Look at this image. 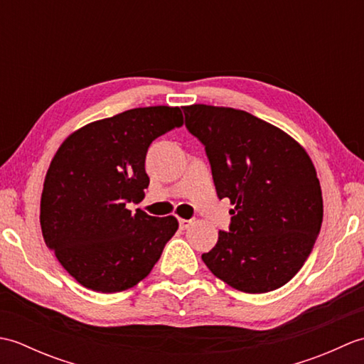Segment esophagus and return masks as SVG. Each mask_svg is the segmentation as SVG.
<instances>
[{"label":"esophagus","mask_w":364,"mask_h":364,"mask_svg":"<svg viewBox=\"0 0 364 364\" xmlns=\"http://www.w3.org/2000/svg\"><path fill=\"white\" fill-rule=\"evenodd\" d=\"M178 223H180V228L181 230H188L189 225L192 223V220H188V219H180L178 220Z\"/></svg>","instance_id":"obj_1"}]
</instances>
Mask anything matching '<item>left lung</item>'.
<instances>
[{
	"label": "left lung",
	"mask_w": 364,
	"mask_h": 364,
	"mask_svg": "<svg viewBox=\"0 0 364 364\" xmlns=\"http://www.w3.org/2000/svg\"><path fill=\"white\" fill-rule=\"evenodd\" d=\"M184 125L203 144L219 198H230L228 231L202 255L233 288H282L310 257L322 225V191L306 151L255 115L208 105L184 106Z\"/></svg>",
	"instance_id": "left-lung-1"
}]
</instances>
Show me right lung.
Masks as SVG:
<instances>
[{
    "label": "right lung",
    "instance_id": "obj_1",
    "mask_svg": "<svg viewBox=\"0 0 364 364\" xmlns=\"http://www.w3.org/2000/svg\"><path fill=\"white\" fill-rule=\"evenodd\" d=\"M181 125L180 107H136L75 131L54 154L41 200L42 235L84 288H133L175 235L173 215L131 214L127 205L141 202L149 188L150 144Z\"/></svg>",
    "mask_w": 364,
    "mask_h": 364
}]
</instances>
